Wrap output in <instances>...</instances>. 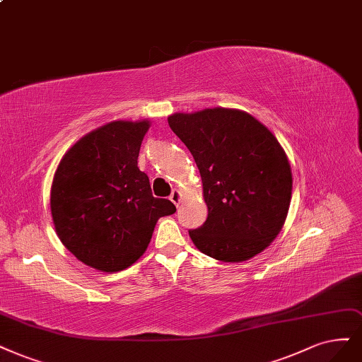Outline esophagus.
I'll return each instance as SVG.
<instances>
[{
	"label": "esophagus",
	"instance_id": "esophagus-1",
	"mask_svg": "<svg viewBox=\"0 0 362 362\" xmlns=\"http://www.w3.org/2000/svg\"><path fill=\"white\" fill-rule=\"evenodd\" d=\"M169 199H170V201H172L173 204H175L177 206H180V204H181V199H182L181 192H180V190H172V193H170Z\"/></svg>",
	"mask_w": 362,
	"mask_h": 362
}]
</instances>
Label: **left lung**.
I'll return each instance as SVG.
<instances>
[{
    "label": "left lung",
    "mask_w": 362,
    "mask_h": 362,
    "mask_svg": "<svg viewBox=\"0 0 362 362\" xmlns=\"http://www.w3.org/2000/svg\"><path fill=\"white\" fill-rule=\"evenodd\" d=\"M168 122L202 178L208 217L189 230L194 245L232 264L265 250L280 233L292 197L291 165L276 136L238 109L173 114Z\"/></svg>",
    "instance_id": "left-lung-1"
}]
</instances>
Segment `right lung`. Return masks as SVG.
I'll use <instances>...</instances> for the list:
<instances>
[{
    "label": "right lung",
    "mask_w": 362,
    "mask_h": 362,
    "mask_svg": "<svg viewBox=\"0 0 362 362\" xmlns=\"http://www.w3.org/2000/svg\"><path fill=\"white\" fill-rule=\"evenodd\" d=\"M149 121H112L85 134L61 158L51 213L61 243L102 272L129 268L146 250L160 217L177 211L153 196L139 149Z\"/></svg>",
    "instance_id": "right-lung-1"
}]
</instances>
